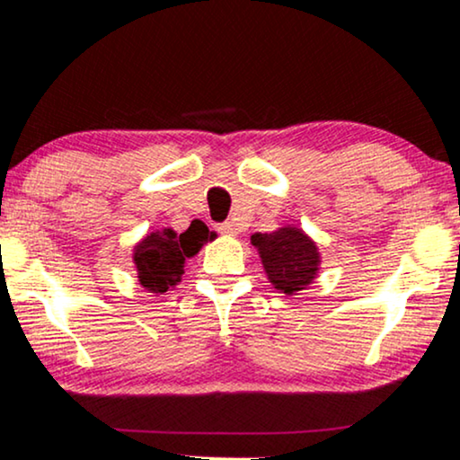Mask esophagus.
Segmentation results:
<instances>
[{
	"label": "esophagus",
	"mask_w": 460,
	"mask_h": 460,
	"mask_svg": "<svg viewBox=\"0 0 460 460\" xmlns=\"http://www.w3.org/2000/svg\"><path fill=\"white\" fill-rule=\"evenodd\" d=\"M218 231L223 235H235L237 234V225L234 223V220H226V223H223L218 226Z\"/></svg>",
	"instance_id": "esophagus-1"
}]
</instances>
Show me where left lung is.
<instances>
[{
	"label": "left lung",
	"mask_w": 460,
	"mask_h": 460,
	"mask_svg": "<svg viewBox=\"0 0 460 460\" xmlns=\"http://www.w3.org/2000/svg\"><path fill=\"white\" fill-rule=\"evenodd\" d=\"M259 250L267 278L280 293L295 295L314 280L318 271V248L297 226H282L273 234L250 237Z\"/></svg>",
	"instance_id": "obj_1"
}]
</instances>
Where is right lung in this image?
<instances>
[{
  "mask_svg": "<svg viewBox=\"0 0 460 460\" xmlns=\"http://www.w3.org/2000/svg\"><path fill=\"white\" fill-rule=\"evenodd\" d=\"M208 240H214V234L201 220H193L184 234L165 229L144 237L133 250L139 284L150 293H167L182 278L187 259L195 257Z\"/></svg>",
  "mask_w": 460,
  "mask_h": 460,
  "instance_id": "right-lung-1",
  "label": "right lung"
}]
</instances>
